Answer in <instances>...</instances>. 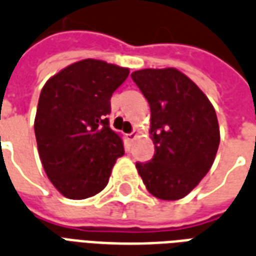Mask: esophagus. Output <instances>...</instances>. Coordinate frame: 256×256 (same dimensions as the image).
Segmentation results:
<instances>
[{
  "label": "esophagus",
  "instance_id": "34e87169",
  "mask_svg": "<svg viewBox=\"0 0 256 256\" xmlns=\"http://www.w3.org/2000/svg\"><path fill=\"white\" fill-rule=\"evenodd\" d=\"M138 136H140V132H138V130H134V132H132L130 134H128V140L130 142H132Z\"/></svg>",
  "mask_w": 256,
  "mask_h": 256
}]
</instances>
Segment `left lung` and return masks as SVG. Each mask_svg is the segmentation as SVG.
Listing matches in <instances>:
<instances>
[{
    "instance_id": "obj_1",
    "label": "left lung",
    "mask_w": 256,
    "mask_h": 256,
    "mask_svg": "<svg viewBox=\"0 0 256 256\" xmlns=\"http://www.w3.org/2000/svg\"><path fill=\"white\" fill-rule=\"evenodd\" d=\"M150 106L154 156L136 170L146 189L161 200H178L210 172L220 144L216 111L188 76L173 67L132 74Z\"/></svg>"
}]
</instances>
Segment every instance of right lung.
<instances>
[{"label": "right lung", "instance_id": "1", "mask_svg": "<svg viewBox=\"0 0 256 256\" xmlns=\"http://www.w3.org/2000/svg\"><path fill=\"white\" fill-rule=\"evenodd\" d=\"M130 70L83 58L54 76L38 98L34 134L42 168L64 198L83 200L104 189L122 136L111 130L110 99Z\"/></svg>", "mask_w": 256, "mask_h": 256}]
</instances>
